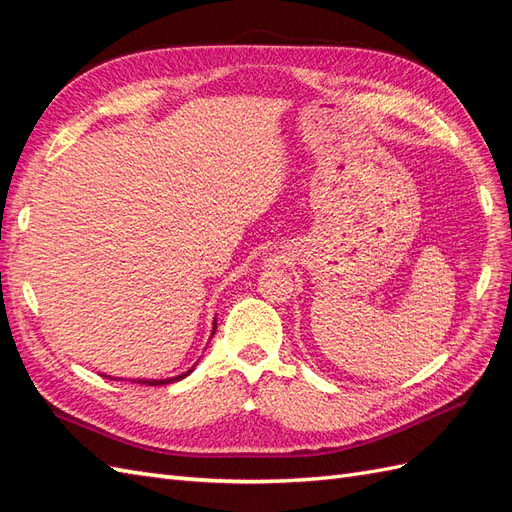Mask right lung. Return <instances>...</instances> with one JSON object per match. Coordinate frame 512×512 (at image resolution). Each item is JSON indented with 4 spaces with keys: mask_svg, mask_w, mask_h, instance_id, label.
<instances>
[{
    "mask_svg": "<svg viewBox=\"0 0 512 512\" xmlns=\"http://www.w3.org/2000/svg\"><path fill=\"white\" fill-rule=\"evenodd\" d=\"M214 333H216V326H214ZM192 372V370H190ZM190 372H186V374H181V376H175V378H162V381H134V383H140V385H149V387H153V385H168V383H175V381H181V378H186Z\"/></svg>",
    "mask_w": 512,
    "mask_h": 512,
    "instance_id": "obj_1",
    "label": "right lung"
}]
</instances>
